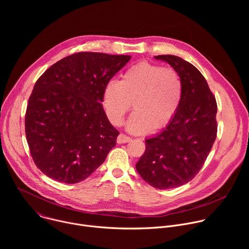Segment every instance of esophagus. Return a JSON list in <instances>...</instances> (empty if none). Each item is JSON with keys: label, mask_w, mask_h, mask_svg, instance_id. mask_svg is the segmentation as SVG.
Listing matches in <instances>:
<instances>
[{"label": "esophagus", "mask_w": 249, "mask_h": 249, "mask_svg": "<svg viewBox=\"0 0 249 249\" xmlns=\"http://www.w3.org/2000/svg\"><path fill=\"white\" fill-rule=\"evenodd\" d=\"M131 141V138L124 135V134H119L117 137V143L118 144H124V143H128V142Z\"/></svg>", "instance_id": "obj_1"}]
</instances>
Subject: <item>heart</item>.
I'll return each mask as SVG.
<instances>
[{
	"mask_svg": "<svg viewBox=\"0 0 249 249\" xmlns=\"http://www.w3.org/2000/svg\"><path fill=\"white\" fill-rule=\"evenodd\" d=\"M183 96V83L171 68L149 62L129 67L120 80H111L102 92V106L114 126L123 123L133 105L126 127L134 134H147L166 127L178 111Z\"/></svg>",
	"mask_w": 249,
	"mask_h": 249,
	"instance_id": "1",
	"label": "heart"
}]
</instances>
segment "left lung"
<instances>
[{
    "instance_id": "left-lung-1",
    "label": "left lung",
    "mask_w": 249,
    "mask_h": 249,
    "mask_svg": "<svg viewBox=\"0 0 249 249\" xmlns=\"http://www.w3.org/2000/svg\"><path fill=\"white\" fill-rule=\"evenodd\" d=\"M155 59L168 63L179 74L183 96L171 122L146 140L136 169L151 186L170 189L186 184L202 168L217 137V102L192 64L174 55Z\"/></svg>"
}]
</instances>
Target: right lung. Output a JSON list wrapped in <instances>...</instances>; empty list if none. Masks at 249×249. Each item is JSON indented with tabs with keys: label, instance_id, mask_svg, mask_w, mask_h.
I'll list each match as a JSON object with an SVG mask.
<instances>
[{
	"label": "right lung",
	"instance_id": "1",
	"mask_svg": "<svg viewBox=\"0 0 249 249\" xmlns=\"http://www.w3.org/2000/svg\"><path fill=\"white\" fill-rule=\"evenodd\" d=\"M129 55L80 52L52 65L35 83L25 136L36 166L68 184L85 180L116 145L119 132L102 107L105 85Z\"/></svg>",
	"mask_w": 249,
	"mask_h": 249
}]
</instances>
